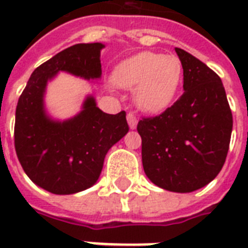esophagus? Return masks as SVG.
Returning <instances> with one entry per match:
<instances>
[{
  "label": "esophagus",
  "mask_w": 248,
  "mask_h": 248,
  "mask_svg": "<svg viewBox=\"0 0 248 248\" xmlns=\"http://www.w3.org/2000/svg\"><path fill=\"white\" fill-rule=\"evenodd\" d=\"M127 124L131 130H135L136 126H138V118H136L134 113H128L127 114Z\"/></svg>",
  "instance_id": "1"
}]
</instances>
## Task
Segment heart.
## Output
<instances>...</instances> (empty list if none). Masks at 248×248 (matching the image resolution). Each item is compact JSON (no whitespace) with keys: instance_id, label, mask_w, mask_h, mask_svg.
I'll return each instance as SVG.
<instances>
[{"instance_id":"b5f03b06","label":"heart","mask_w":248,"mask_h":248,"mask_svg":"<svg viewBox=\"0 0 248 248\" xmlns=\"http://www.w3.org/2000/svg\"><path fill=\"white\" fill-rule=\"evenodd\" d=\"M183 63L173 54L141 51L122 60L112 73L121 89H134V101L145 113H162L172 105L181 82Z\"/></svg>"}]
</instances>
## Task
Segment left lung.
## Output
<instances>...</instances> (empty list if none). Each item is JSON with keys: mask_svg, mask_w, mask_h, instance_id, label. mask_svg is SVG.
Listing matches in <instances>:
<instances>
[{"mask_svg": "<svg viewBox=\"0 0 248 248\" xmlns=\"http://www.w3.org/2000/svg\"><path fill=\"white\" fill-rule=\"evenodd\" d=\"M184 71V93L157 117L138 124L148 179L159 188L190 193L211 183L223 169L233 117L215 72L175 47Z\"/></svg>", "mask_w": 248, "mask_h": 248, "instance_id": "left-lung-1", "label": "left lung"}]
</instances>
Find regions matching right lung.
I'll list each match as a JSON object with an SVG mask.
<instances>
[{"instance_id": "1", "label": "right lung", "mask_w": 248, "mask_h": 248, "mask_svg": "<svg viewBox=\"0 0 248 248\" xmlns=\"http://www.w3.org/2000/svg\"><path fill=\"white\" fill-rule=\"evenodd\" d=\"M104 44H77L36 68L15 112V151L24 172L54 194H75L93 186L108 151L128 132L126 113H104L87 95L76 116L58 120L47 112V83L60 72L86 81L101 78Z\"/></svg>"}]
</instances>
